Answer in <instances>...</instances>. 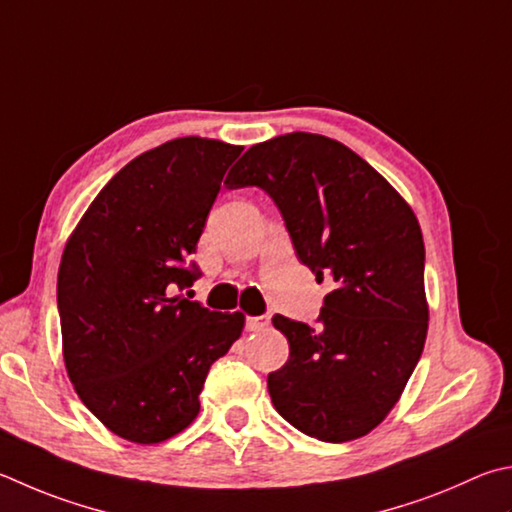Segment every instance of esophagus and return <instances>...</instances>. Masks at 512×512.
<instances>
[{
    "label": "esophagus",
    "mask_w": 512,
    "mask_h": 512,
    "mask_svg": "<svg viewBox=\"0 0 512 512\" xmlns=\"http://www.w3.org/2000/svg\"><path fill=\"white\" fill-rule=\"evenodd\" d=\"M268 322H271V318L268 315H248L246 318V329L248 331H262L268 327Z\"/></svg>",
    "instance_id": "obj_1"
}]
</instances>
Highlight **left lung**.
<instances>
[{
    "label": "left lung",
    "instance_id": "1",
    "mask_svg": "<svg viewBox=\"0 0 512 512\" xmlns=\"http://www.w3.org/2000/svg\"><path fill=\"white\" fill-rule=\"evenodd\" d=\"M224 185L264 190L297 259L333 286L315 324L273 318L288 340L286 365L268 374L275 410L318 441L365 436L401 398L427 336L412 208L356 152L306 132L253 145Z\"/></svg>",
    "mask_w": 512,
    "mask_h": 512
}]
</instances>
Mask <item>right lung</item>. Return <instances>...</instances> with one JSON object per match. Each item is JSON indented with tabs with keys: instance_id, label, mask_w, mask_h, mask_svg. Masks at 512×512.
Masks as SVG:
<instances>
[{
	"instance_id": "obj_1",
	"label": "right lung",
	"mask_w": 512,
	"mask_h": 512,
	"mask_svg": "<svg viewBox=\"0 0 512 512\" xmlns=\"http://www.w3.org/2000/svg\"><path fill=\"white\" fill-rule=\"evenodd\" d=\"M244 147L185 136L127 163L64 248L58 313L64 365L80 401L111 432L161 443L199 414L212 362L244 315L179 295L228 165Z\"/></svg>"
}]
</instances>
